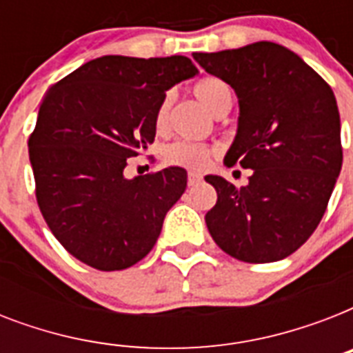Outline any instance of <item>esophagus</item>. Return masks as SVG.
Here are the masks:
<instances>
[{
	"instance_id": "esophagus-1",
	"label": "esophagus",
	"mask_w": 353,
	"mask_h": 353,
	"mask_svg": "<svg viewBox=\"0 0 353 353\" xmlns=\"http://www.w3.org/2000/svg\"><path fill=\"white\" fill-rule=\"evenodd\" d=\"M201 174H198V172H188V187H194V185H198V183H201Z\"/></svg>"
}]
</instances>
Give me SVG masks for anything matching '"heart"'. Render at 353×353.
I'll return each instance as SVG.
<instances>
[{"instance_id":"b5f03b06","label":"heart","mask_w":353,"mask_h":353,"mask_svg":"<svg viewBox=\"0 0 353 353\" xmlns=\"http://www.w3.org/2000/svg\"><path fill=\"white\" fill-rule=\"evenodd\" d=\"M194 95L198 97V101L214 115L220 110L221 104L231 101V88L223 82L221 79L216 77H205L194 85ZM172 97L166 95L161 101L157 112H155V128L163 130L168 122V112H170ZM210 152L209 146L198 143H188V141H177V143L168 144L165 148V161L168 165L185 166V168H192V170H201L210 163Z\"/></svg>"}]
</instances>
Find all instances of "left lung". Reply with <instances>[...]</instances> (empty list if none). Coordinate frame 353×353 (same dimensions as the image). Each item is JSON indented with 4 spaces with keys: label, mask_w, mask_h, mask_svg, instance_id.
Wrapping results in <instances>:
<instances>
[{
    "label": "left lung",
    "mask_w": 353,
    "mask_h": 353,
    "mask_svg": "<svg viewBox=\"0 0 353 353\" xmlns=\"http://www.w3.org/2000/svg\"><path fill=\"white\" fill-rule=\"evenodd\" d=\"M192 57L234 90L240 117L225 165L252 170L241 188L205 177L218 192L207 229L241 262L290 256L323 220L343 166L334 91L299 54L273 41Z\"/></svg>",
    "instance_id": "left-lung-1"
}]
</instances>
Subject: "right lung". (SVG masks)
<instances>
[{
    "label": "right lung",
    "instance_id": "add662e5",
    "mask_svg": "<svg viewBox=\"0 0 353 353\" xmlns=\"http://www.w3.org/2000/svg\"><path fill=\"white\" fill-rule=\"evenodd\" d=\"M196 74L187 57L108 54L46 93L29 137L36 199L54 238L80 262L121 271L155 245L187 188V170L128 179L124 168L154 143L166 91Z\"/></svg>",
    "mask_w": 353,
    "mask_h": 353
}]
</instances>
